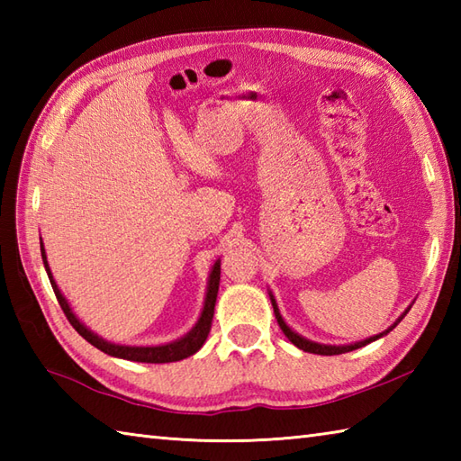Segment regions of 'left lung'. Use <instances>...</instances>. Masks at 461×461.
Here are the masks:
<instances>
[{
    "instance_id": "left-lung-1",
    "label": "left lung",
    "mask_w": 461,
    "mask_h": 461,
    "mask_svg": "<svg viewBox=\"0 0 461 461\" xmlns=\"http://www.w3.org/2000/svg\"><path fill=\"white\" fill-rule=\"evenodd\" d=\"M269 297H271V305H273V311H276V319H277V322H279V327H281V330L285 332V337L293 342V345H295L297 348H301V350H305V352H312V355H327V357H330V355H342V352H350V350H357V348H360V347H365V345H368V342H372V340H376V339H380V337H384L386 332H390L393 330L400 321L404 319V315L406 312L410 311V307L404 311V315L400 317L393 327L390 329H386L384 332H380V335H376V337H370V339H366V340H360V342H355V345H345V347H335V345H319V342H312V340H307L305 337H301V335H297L295 330H291L289 327H287V322L283 321V317H281V312H279V309H277V303H276V299H273V295L269 293Z\"/></svg>"
}]
</instances>
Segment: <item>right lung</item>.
Instances as JSON below:
<instances>
[{
    "label": "right lung",
    "mask_w": 461,
    "mask_h": 461,
    "mask_svg": "<svg viewBox=\"0 0 461 461\" xmlns=\"http://www.w3.org/2000/svg\"><path fill=\"white\" fill-rule=\"evenodd\" d=\"M41 258H43V266L49 276V281H51V287L55 291V297L61 305L65 317L71 322L73 329L79 332V335L89 340L93 347H96L99 350L106 352V355L116 357V358H124V360H134V362H154V365H162V362H176L182 358L192 357L194 352H198L202 348V345L208 339V332L212 327V319H213V307H215V297H218V289H220V259L213 263V267L210 271V281H208V293H205V301H203V309L202 315L195 322V327L184 335L182 339L168 342V345H160V347H126V345H114V342H109L101 339L99 335H95L93 330L86 329L83 322L75 317V312L68 307L67 299L63 297V293L59 291L57 283L51 276V269H49L47 263V256L43 249V241H41Z\"/></svg>",
    "instance_id": "add662e5"
}]
</instances>
